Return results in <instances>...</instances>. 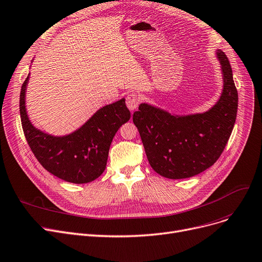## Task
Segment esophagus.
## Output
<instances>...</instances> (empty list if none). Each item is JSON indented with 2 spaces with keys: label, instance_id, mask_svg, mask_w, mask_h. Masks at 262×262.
<instances>
[{
  "label": "esophagus",
  "instance_id": "esophagus-1",
  "mask_svg": "<svg viewBox=\"0 0 262 262\" xmlns=\"http://www.w3.org/2000/svg\"><path fill=\"white\" fill-rule=\"evenodd\" d=\"M140 104V97L136 93H129L126 97V106L128 107L129 110H135L137 109V107Z\"/></svg>",
  "mask_w": 262,
  "mask_h": 262
}]
</instances>
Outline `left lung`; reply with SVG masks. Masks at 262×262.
Instances as JSON below:
<instances>
[{
    "mask_svg": "<svg viewBox=\"0 0 262 262\" xmlns=\"http://www.w3.org/2000/svg\"><path fill=\"white\" fill-rule=\"evenodd\" d=\"M224 78L223 93L210 110L173 116L163 109L140 104L134 112L144 151L154 171L168 179H185L210 168L223 153L233 129L237 91L226 54L217 50Z\"/></svg>",
    "mask_w": 262,
    "mask_h": 262,
    "instance_id": "left-lung-1",
    "label": "left lung"
}]
</instances>
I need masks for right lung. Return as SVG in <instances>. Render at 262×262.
<instances>
[{"label":"right lung","instance_id":"right-lung-1","mask_svg":"<svg viewBox=\"0 0 262 262\" xmlns=\"http://www.w3.org/2000/svg\"><path fill=\"white\" fill-rule=\"evenodd\" d=\"M29 76L21 86L20 117L26 139L40 165L66 182L83 184L105 171L109 147L118 129L130 119L125 98L100 108L74 133L55 137L32 125L26 109Z\"/></svg>","mask_w":262,"mask_h":262}]
</instances>
